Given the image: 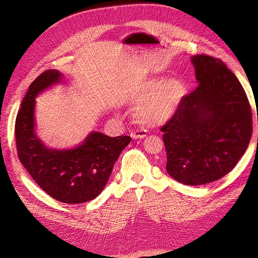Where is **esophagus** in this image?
Listing matches in <instances>:
<instances>
[{"mask_svg": "<svg viewBox=\"0 0 258 258\" xmlns=\"http://www.w3.org/2000/svg\"><path fill=\"white\" fill-rule=\"evenodd\" d=\"M146 137V132L145 131H135L131 134L132 139H144Z\"/></svg>", "mask_w": 258, "mask_h": 258, "instance_id": "obj_1", "label": "esophagus"}]
</instances>
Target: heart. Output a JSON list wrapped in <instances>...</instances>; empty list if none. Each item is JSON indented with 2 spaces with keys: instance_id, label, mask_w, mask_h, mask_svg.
Returning a JSON list of instances; mask_svg holds the SVG:
<instances>
[{
  "instance_id": "obj_1",
  "label": "heart",
  "mask_w": 258,
  "mask_h": 258,
  "mask_svg": "<svg viewBox=\"0 0 258 258\" xmlns=\"http://www.w3.org/2000/svg\"><path fill=\"white\" fill-rule=\"evenodd\" d=\"M186 95V85L177 77L158 76L144 82L131 95V102L140 107L136 118L142 126L152 128L174 115Z\"/></svg>"
}]
</instances>
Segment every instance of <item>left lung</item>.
I'll return each instance as SVG.
<instances>
[{"instance_id":"1","label":"left lung","mask_w":258,"mask_h":258,"mask_svg":"<svg viewBox=\"0 0 258 258\" xmlns=\"http://www.w3.org/2000/svg\"><path fill=\"white\" fill-rule=\"evenodd\" d=\"M198 87L161 127L167 172L185 185H204L236 167L252 137V110L237 76L221 59L191 57Z\"/></svg>"}]
</instances>
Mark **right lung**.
Listing matches in <instances>:
<instances>
[{"instance_id": "obj_1", "label": "right lung", "mask_w": 258, "mask_h": 258, "mask_svg": "<svg viewBox=\"0 0 258 258\" xmlns=\"http://www.w3.org/2000/svg\"><path fill=\"white\" fill-rule=\"evenodd\" d=\"M61 80L57 70H47L30 85L15 123L17 154L31 177L51 198L63 204H83L104 189L131 138H111L93 131L81 145L70 150L46 146L35 134V98Z\"/></svg>"}]
</instances>
